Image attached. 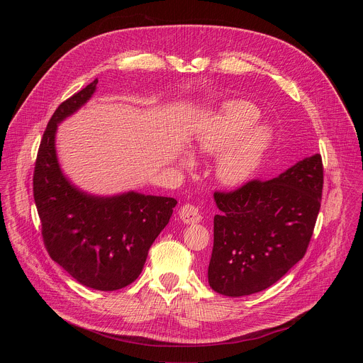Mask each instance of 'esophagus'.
Segmentation results:
<instances>
[{
	"label": "esophagus",
	"instance_id": "esophagus-1",
	"mask_svg": "<svg viewBox=\"0 0 363 363\" xmlns=\"http://www.w3.org/2000/svg\"><path fill=\"white\" fill-rule=\"evenodd\" d=\"M179 218L185 223V224H195L199 223L202 220L201 213L198 211V206L194 203H184L179 210Z\"/></svg>",
	"mask_w": 363,
	"mask_h": 363
}]
</instances>
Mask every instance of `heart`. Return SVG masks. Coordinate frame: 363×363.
<instances>
[{
  "label": "heart",
  "mask_w": 363,
  "mask_h": 363,
  "mask_svg": "<svg viewBox=\"0 0 363 363\" xmlns=\"http://www.w3.org/2000/svg\"><path fill=\"white\" fill-rule=\"evenodd\" d=\"M257 109L248 101L231 100L211 113L199 129L194 149L202 155H218L216 174L228 186L248 181L260 165L270 142V132L255 125Z\"/></svg>",
  "instance_id": "obj_1"
}]
</instances>
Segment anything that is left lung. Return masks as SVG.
<instances>
[{
    "mask_svg": "<svg viewBox=\"0 0 363 363\" xmlns=\"http://www.w3.org/2000/svg\"><path fill=\"white\" fill-rule=\"evenodd\" d=\"M322 191L319 153L270 181L251 179L233 191H216L221 213L214 217L211 289L240 297L280 280L307 251Z\"/></svg>",
    "mask_w": 363,
    "mask_h": 363,
    "instance_id": "left-lung-1",
    "label": "left lung"
}]
</instances>
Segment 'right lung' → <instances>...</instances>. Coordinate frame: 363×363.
Masks as SVG:
<instances>
[{
    "label": "right lung",
    "instance_id": "1",
    "mask_svg": "<svg viewBox=\"0 0 363 363\" xmlns=\"http://www.w3.org/2000/svg\"><path fill=\"white\" fill-rule=\"evenodd\" d=\"M97 80L65 100L43 133L33 194L48 255L80 284L113 291L133 283L147 251L167 227L177 199L128 192L111 198L74 188L57 162V123L91 97Z\"/></svg>",
    "mask_w": 363,
    "mask_h": 363
}]
</instances>
